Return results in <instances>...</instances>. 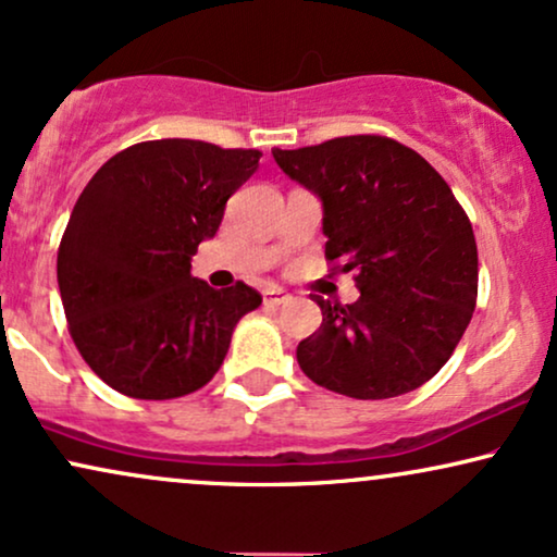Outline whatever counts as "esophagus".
<instances>
[{
  "mask_svg": "<svg viewBox=\"0 0 557 557\" xmlns=\"http://www.w3.org/2000/svg\"><path fill=\"white\" fill-rule=\"evenodd\" d=\"M286 299H289V294H284L281 289H271V292L263 294V305L265 307H278V305H284Z\"/></svg>",
  "mask_w": 557,
  "mask_h": 557,
  "instance_id": "esophagus-1",
  "label": "esophagus"
}]
</instances>
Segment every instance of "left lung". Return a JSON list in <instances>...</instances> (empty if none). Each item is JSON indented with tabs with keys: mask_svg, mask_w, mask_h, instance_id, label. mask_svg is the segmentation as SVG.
Listing matches in <instances>:
<instances>
[{
	"mask_svg": "<svg viewBox=\"0 0 557 557\" xmlns=\"http://www.w3.org/2000/svg\"><path fill=\"white\" fill-rule=\"evenodd\" d=\"M322 198L325 260L354 271V305L314 297L322 325L297 346L301 372L331 393L384 400L449 361L478 299V245L442 175L380 134L273 149Z\"/></svg>",
	"mask_w": 557,
	"mask_h": 557,
	"instance_id": "left-lung-1",
	"label": "left lung"
}]
</instances>
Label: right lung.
I'll return each instance as SVG.
<instances>
[{"instance_id":"right-lung-1","label":"right lung","mask_w":557,"mask_h":557,"mask_svg":"<svg viewBox=\"0 0 557 557\" xmlns=\"http://www.w3.org/2000/svg\"><path fill=\"white\" fill-rule=\"evenodd\" d=\"M260 157L196 139L141 141L85 185L57 276L69 335L108 387L173 400L219 372L239 318L263 297L243 281L211 289L190 276V256L216 235Z\"/></svg>"}]
</instances>
